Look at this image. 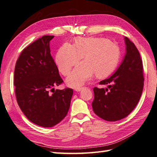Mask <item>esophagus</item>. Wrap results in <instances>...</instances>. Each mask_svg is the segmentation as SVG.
Returning <instances> with one entry per match:
<instances>
[{"mask_svg":"<svg viewBox=\"0 0 157 157\" xmlns=\"http://www.w3.org/2000/svg\"><path fill=\"white\" fill-rule=\"evenodd\" d=\"M85 87H84V86H83V87H78V88H76L75 89V90H76V91H81V90H82L83 89H85Z\"/></svg>","mask_w":157,"mask_h":157,"instance_id":"obj_1","label":"esophagus"}]
</instances>
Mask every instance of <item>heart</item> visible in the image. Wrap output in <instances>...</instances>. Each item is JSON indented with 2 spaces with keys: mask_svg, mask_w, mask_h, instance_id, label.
Masks as SVG:
<instances>
[{
  "mask_svg": "<svg viewBox=\"0 0 157 157\" xmlns=\"http://www.w3.org/2000/svg\"><path fill=\"white\" fill-rule=\"evenodd\" d=\"M85 61L78 64L67 79L72 87H78L89 81L95 74L97 78L106 77L117 67L120 50L116 44L104 37H76L72 45L66 42L58 50L56 63L64 76L83 58Z\"/></svg>",
  "mask_w": 157,
  "mask_h": 157,
  "instance_id": "1",
  "label": "heart"
}]
</instances>
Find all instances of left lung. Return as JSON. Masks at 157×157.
Listing matches in <instances>:
<instances>
[{"instance_id": "obj_1", "label": "left lung", "mask_w": 157, "mask_h": 157, "mask_svg": "<svg viewBox=\"0 0 157 157\" xmlns=\"http://www.w3.org/2000/svg\"><path fill=\"white\" fill-rule=\"evenodd\" d=\"M126 54L122 63L109 78L99 82L105 89L93 88V111L108 121L127 117L136 106L143 90V64L134 44L124 37Z\"/></svg>"}]
</instances>
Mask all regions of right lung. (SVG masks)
<instances>
[{"label":"right lung","instance_id":"add662e5","mask_svg":"<svg viewBox=\"0 0 157 157\" xmlns=\"http://www.w3.org/2000/svg\"><path fill=\"white\" fill-rule=\"evenodd\" d=\"M54 36H44L24 49L16 62L14 85L17 103L25 116L38 126L50 128L67 116L72 89L55 90L63 80L50 54Z\"/></svg>","mask_w":157,"mask_h":157}]
</instances>
